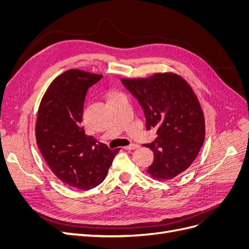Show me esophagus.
Instances as JSON below:
<instances>
[{
    "label": "esophagus",
    "mask_w": 249,
    "mask_h": 249,
    "mask_svg": "<svg viewBox=\"0 0 249 249\" xmlns=\"http://www.w3.org/2000/svg\"><path fill=\"white\" fill-rule=\"evenodd\" d=\"M139 147V144H136V143H133V144H130V145H126L124 146L125 149L127 150H131V149H135V148H138Z\"/></svg>",
    "instance_id": "obj_1"
}]
</instances>
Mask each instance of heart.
Returning a JSON list of instances; mask_svg holds the SVG:
<instances>
[{
	"instance_id": "obj_1",
	"label": "heart",
	"mask_w": 249,
	"mask_h": 249,
	"mask_svg": "<svg viewBox=\"0 0 249 249\" xmlns=\"http://www.w3.org/2000/svg\"><path fill=\"white\" fill-rule=\"evenodd\" d=\"M112 94H114V92H112V93H110V95H112Z\"/></svg>"
}]
</instances>
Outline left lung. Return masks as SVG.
Segmentation results:
<instances>
[{"mask_svg":"<svg viewBox=\"0 0 249 249\" xmlns=\"http://www.w3.org/2000/svg\"><path fill=\"white\" fill-rule=\"evenodd\" d=\"M122 82L144 110L146 130L156 127L159 136L143 145L155 156L147 173L159 180L176 178L193 163L205 141V115L196 94L183 77L170 71Z\"/></svg>","mask_w":249,"mask_h":249,"instance_id":"8db88e82","label":"left lung"}]
</instances>
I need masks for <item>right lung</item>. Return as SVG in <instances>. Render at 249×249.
I'll return each instance as SVG.
<instances>
[{
  "label": "right lung",
  "mask_w": 249,
  "mask_h": 249,
  "mask_svg": "<svg viewBox=\"0 0 249 249\" xmlns=\"http://www.w3.org/2000/svg\"><path fill=\"white\" fill-rule=\"evenodd\" d=\"M102 77L82 70L59 74L37 113L35 136L43 159L61 182L76 189L89 190L101 184L119 152L88 136L81 124L87 90Z\"/></svg>",
  "instance_id": "right-lung-1"
}]
</instances>
